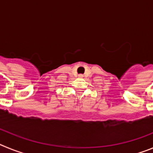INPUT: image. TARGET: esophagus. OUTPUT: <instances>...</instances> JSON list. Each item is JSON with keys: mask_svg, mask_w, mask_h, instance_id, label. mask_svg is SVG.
I'll return each instance as SVG.
<instances>
[{"mask_svg": "<svg viewBox=\"0 0 153 153\" xmlns=\"http://www.w3.org/2000/svg\"><path fill=\"white\" fill-rule=\"evenodd\" d=\"M79 76L80 78H82V77H83V75H81V74H80V75H79Z\"/></svg>", "mask_w": 153, "mask_h": 153, "instance_id": "1", "label": "esophagus"}]
</instances>
